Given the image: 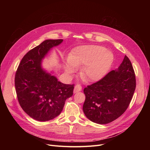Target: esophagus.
<instances>
[{
    "label": "esophagus",
    "mask_w": 150,
    "mask_h": 150,
    "mask_svg": "<svg viewBox=\"0 0 150 150\" xmlns=\"http://www.w3.org/2000/svg\"><path fill=\"white\" fill-rule=\"evenodd\" d=\"M81 90H82V86H81L80 84H77L75 86L74 92V93H76V92H78L81 91Z\"/></svg>",
    "instance_id": "obj_1"
}]
</instances>
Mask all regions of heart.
<instances>
[{
  "label": "heart",
  "instance_id": "obj_1",
  "mask_svg": "<svg viewBox=\"0 0 150 150\" xmlns=\"http://www.w3.org/2000/svg\"><path fill=\"white\" fill-rule=\"evenodd\" d=\"M114 61L112 53L100 45H84L76 48L69 57V62L75 67H84L82 76L88 81H94L103 78L111 68ZM66 72L71 74L74 69L69 63L64 65Z\"/></svg>",
  "mask_w": 150,
  "mask_h": 150
}]
</instances>
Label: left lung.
<instances>
[{
  "mask_svg": "<svg viewBox=\"0 0 150 150\" xmlns=\"http://www.w3.org/2000/svg\"><path fill=\"white\" fill-rule=\"evenodd\" d=\"M136 87L134 70L125 55L117 70L84 89L83 109L92 122L107 124L121 116L128 108Z\"/></svg>",
  "mask_w": 150,
  "mask_h": 150,
  "instance_id": "left-lung-1",
  "label": "left lung"
}]
</instances>
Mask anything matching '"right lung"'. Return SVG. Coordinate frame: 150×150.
<instances>
[{"label":"right lung","mask_w":150,"mask_h":150,"mask_svg":"<svg viewBox=\"0 0 150 150\" xmlns=\"http://www.w3.org/2000/svg\"><path fill=\"white\" fill-rule=\"evenodd\" d=\"M62 39H47L28 52L19 63L14 84L19 103L33 119L45 122L60 114L67 98L74 94L75 84L58 81L41 67L42 59Z\"/></svg>","instance_id":"1"}]
</instances>
